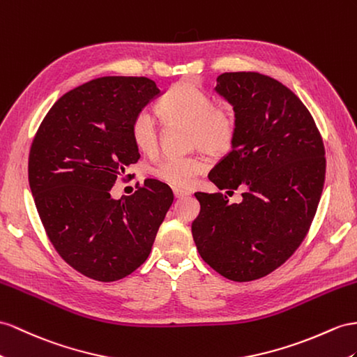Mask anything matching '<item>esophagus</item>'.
Segmentation results:
<instances>
[{"instance_id": "1", "label": "esophagus", "mask_w": 357, "mask_h": 357, "mask_svg": "<svg viewBox=\"0 0 357 357\" xmlns=\"http://www.w3.org/2000/svg\"><path fill=\"white\" fill-rule=\"evenodd\" d=\"M173 195H175L176 199H181V197H185L190 195L188 190H184V188H173Z\"/></svg>"}]
</instances>
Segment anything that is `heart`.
Wrapping results in <instances>:
<instances>
[{"label": "heart", "instance_id": "obj_1", "mask_svg": "<svg viewBox=\"0 0 357 357\" xmlns=\"http://www.w3.org/2000/svg\"><path fill=\"white\" fill-rule=\"evenodd\" d=\"M158 113L167 125H187L191 148H202L213 155L229 151L238 131L232 109L215 105L213 96L188 78L167 90L158 104ZM131 139L142 153L152 155L158 149V128L146 109L132 119ZM205 169L206 162L199 155L167 157L152 169V175L173 187H188Z\"/></svg>", "mask_w": 357, "mask_h": 357}]
</instances>
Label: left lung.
Segmentation results:
<instances>
[{
  "label": "left lung",
  "instance_id": "left-lung-1",
  "mask_svg": "<svg viewBox=\"0 0 357 357\" xmlns=\"http://www.w3.org/2000/svg\"><path fill=\"white\" fill-rule=\"evenodd\" d=\"M215 91L234 107L238 131L232 151L209 181L234 193H195L191 225L200 257L226 279L267 276L297 250L312 223L326 176L321 134L303 102L278 79L258 72H226Z\"/></svg>",
  "mask_w": 357,
  "mask_h": 357
}]
</instances>
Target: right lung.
<instances>
[{
	"mask_svg": "<svg viewBox=\"0 0 357 357\" xmlns=\"http://www.w3.org/2000/svg\"><path fill=\"white\" fill-rule=\"evenodd\" d=\"M158 95L146 77L91 79L51 107L33 139L29 181L45 232L90 279L114 282L139 268L173 202L170 187L157 179L119 200L109 195L140 158L132 119Z\"/></svg>",
	"mask_w": 357,
	"mask_h": 357,
	"instance_id": "right-lung-1",
	"label": "right lung"
}]
</instances>
